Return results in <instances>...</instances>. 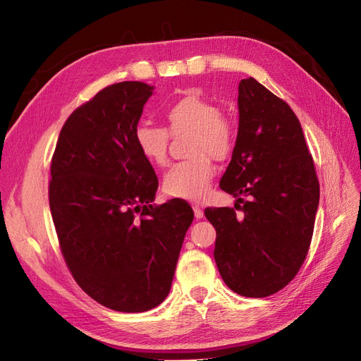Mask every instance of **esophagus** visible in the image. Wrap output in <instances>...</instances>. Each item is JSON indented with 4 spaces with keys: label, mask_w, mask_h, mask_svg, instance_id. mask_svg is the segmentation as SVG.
Wrapping results in <instances>:
<instances>
[{
    "label": "esophagus",
    "mask_w": 361,
    "mask_h": 361,
    "mask_svg": "<svg viewBox=\"0 0 361 361\" xmlns=\"http://www.w3.org/2000/svg\"><path fill=\"white\" fill-rule=\"evenodd\" d=\"M192 209H194V215L197 220H200V218H203V209L199 206V203H192Z\"/></svg>",
    "instance_id": "1"
}]
</instances>
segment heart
Returning a JSON list of instances; mask_svg holds the SVG:
<instances>
[{
  "label": "heart",
  "mask_w": 361,
  "mask_h": 361,
  "mask_svg": "<svg viewBox=\"0 0 361 361\" xmlns=\"http://www.w3.org/2000/svg\"><path fill=\"white\" fill-rule=\"evenodd\" d=\"M169 129L143 122L135 128V145L147 161L164 166L169 155L170 133L192 130L191 159L173 164L164 176L162 187L171 197L199 199L209 190L215 174V159L231 157L236 143V129L231 118L220 113L214 101L199 94H187L164 110Z\"/></svg>",
  "instance_id": "obj_1"
}]
</instances>
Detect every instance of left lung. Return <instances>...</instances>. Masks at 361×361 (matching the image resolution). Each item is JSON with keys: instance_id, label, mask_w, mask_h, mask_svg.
<instances>
[{"instance_id": "1", "label": "left lung", "mask_w": 361, "mask_h": 361, "mask_svg": "<svg viewBox=\"0 0 361 361\" xmlns=\"http://www.w3.org/2000/svg\"><path fill=\"white\" fill-rule=\"evenodd\" d=\"M238 93L236 145L220 180L238 200L206 207L204 216L216 231L214 257L226 285L264 298L288 286L304 264L319 180L292 108L251 76Z\"/></svg>"}]
</instances>
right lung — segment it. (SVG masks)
Wrapping results in <instances>:
<instances>
[{"instance_id": "add662e5", "label": "right lung", "mask_w": 361, "mask_h": 361, "mask_svg": "<svg viewBox=\"0 0 361 361\" xmlns=\"http://www.w3.org/2000/svg\"><path fill=\"white\" fill-rule=\"evenodd\" d=\"M154 87L108 85L68 117L51 159L49 207L64 262L105 307L138 313L170 292L194 212L185 200L150 204L158 178L134 133Z\"/></svg>"}]
</instances>
